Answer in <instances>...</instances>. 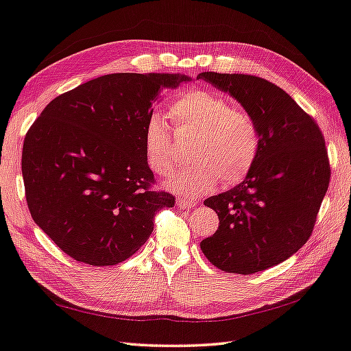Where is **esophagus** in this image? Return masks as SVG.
Here are the masks:
<instances>
[{"instance_id":"obj_1","label":"esophagus","mask_w":351,"mask_h":351,"mask_svg":"<svg viewBox=\"0 0 351 351\" xmlns=\"http://www.w3.org/2000/svg\"><path fill=\"white\" fill-rule=\"evenodd\" d=\"M176 205L180 208H193V207H196L197 205V202L196 201H191V199H185V197H178L176 199Z\"/></svg>"}]
</instances>
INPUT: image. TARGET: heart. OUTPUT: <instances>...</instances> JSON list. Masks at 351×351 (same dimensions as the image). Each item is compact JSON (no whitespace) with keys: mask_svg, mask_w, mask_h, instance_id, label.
Instances as JSON below:
<instances>
[{"mask_svg":"<svg viewBox=\"0 0 351 351\" xmlns=\"http://www.w3.org/2000/svg\"><path fill=\"white\" fill-rule=\"evenodd\" d=\"M170 117L182 132L196 134L191 162L169 178L166 187L178 195L197 197L219 182L237 185L256 166L262 150L257 120L208 89H187L170 108ZM144 155L149 167L166 175L175 166L173 136L166 119L149 117L144 128Z\"/></svg>","mask_w":351,"mask_h":351,"instance_id":"1","label":"heart"}]
</instances>
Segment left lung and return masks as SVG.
Wrapping results in <instances>:
<instances>
[{
  "label": "left lung",
  "mask_w": 351,
  "mask_h": 351,
  "mask_svg": "<svg viewBox=\"0 0 351 351\" xmlns=\"http://www.w3.org/2000/svg\"><path fill=\"white\" fill-rule=\"evenodd\" d=\"M257 120L262 150L236 187L205 199L219 216L204 256L221 271L250 276L293 256L311 237L330 181L324 136L289 94L248 74L201 73Z\"/></svg>",
  "instance_id": "8db88e82"
}]
</instances>
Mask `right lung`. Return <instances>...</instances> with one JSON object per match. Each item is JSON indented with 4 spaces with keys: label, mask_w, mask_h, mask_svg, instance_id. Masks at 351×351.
I'll list each match as a JSON object with an SVG mask.
<instances>
[{
    "label": "right lung",
    "mask_w": 351,
    "mask_h": 351,
    "mask_svg": "<svg viewBox=\"0 0 351 351\" xmlns=\"http://www.w3.org/2000/svg\"><path fill=\"white\" fill-rule=\"evenodd\" d=\"M191 77L115 73L51 100L25 135L23 178L33 221L77 262H125L146 243L154 216L175 205L150 190L144 128L162 89Z\"/></svg>",
    "instance_id": "obj_1"
}]
</instances>
